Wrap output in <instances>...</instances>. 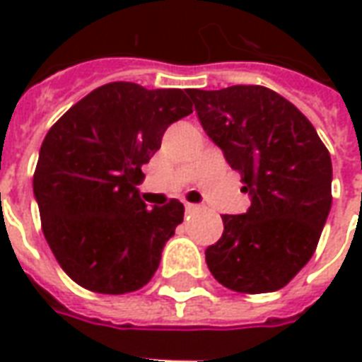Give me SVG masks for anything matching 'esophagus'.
Returning a JSON list of instances; mask_svg holds the SVG:
<instances>
[{
	"label": "esophagus",
	"mask_w": 362,
	"mask_h": 362,
	"mask_svg": "<svg viewBox=\"0 0 362 362\" xmlns=\"http://www.w3.org/2000/svg\"><path fill=\"white\" fill-rule=\"evenodd\" d=\"M186 209H188V211H202V205H196V204H186Z\"/></svg>",
	"instance_id": "obj_1"
}]
</instances>
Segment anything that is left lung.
Here are the masks:
<instances>
[{
    "instance_id": "1",
    "label": "left lung",
    "mask_w": 362,
    "mask_h": 362,
    "mask_svg": "<svg viewBox=\"0 0 362 362\" xmlns=\"http://www.w3.org/2000/svg\"><path fill=\"white\" fill-rule=\"evenodd\" d=\"M188 95L252 194L244 215H221L225 230L205 250L207 267L236 293L283 288L312 258L332 207L329 151L303 112L267 87Z\"/></svg>"
}]
</instances>
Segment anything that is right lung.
<instances>
[{
    "mask_svg": "<svg viewBox=\"0 0 362 362\" xmlns=\"http://www.w3.org/2000/svg\"><path fill=\"white\" fill-rule=\"evenodd\" d=\"M186 93L108 83L74 104L44 137L33 176L42 233L83 288L126 295L157 272L184 205L170 199L147 209L137 186L166 127L194 112Z\"/></svg>",
    "mask_w": 362,
    "mask_h": 362,
    "instance_id": "obj_1",
    "label": "right lung"
}]
</instances>
